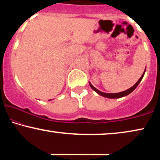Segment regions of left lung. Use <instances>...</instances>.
<instances>
[{
  "instance_id": "1",
  "label": "left lung",
  "mask_w": 160,
  "mask_h": 160,
  "mask_svg": "<svg viewBox=\"0 0 160 160\" xmlns=\"http://www.w3.org/2000/svg\"><path fill=\"white\" fill-rule=\"evenodd\" d=\"M145 71H146V69L145 71H144L143 75L141 76V77L139 78V80L138 81V82L135 83V84L133 85L132 87H130V89H127L125 91H123V92H119V93H105V92H100V90H98V89H96L95 87H93L92 85L90 83H89V85H90L91 88L93 89L94 91H95L96 92H97L98 95L102 96V97H105V98H122V97H124V96H127L129 94H130L134 90V89L138 87V85L139 84V83L141 82V81L142 80V78H143V76H144V73H145Z\"/></svg>"
}]
</instances>
